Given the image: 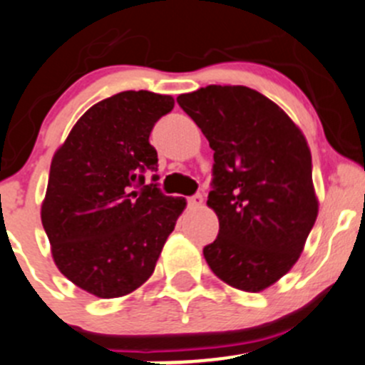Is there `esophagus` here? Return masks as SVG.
<instances>
[{
	"label": "esophagus",
	"instance_id": "obj_1",
	"mask_svg": "<svg viewBox=\"0 0 365 365\" xmlns=\"http://www.w3.org/2000/svg\"><path fill=\"white\" fill-rule=\"evenodd\" d=\"M202 204H204V197L202 195H193V197L187 198V207L198 209L202 207Z\"/></svg>",
	"mask_w": 365,
	"mask_h": 365
}]
</instances>
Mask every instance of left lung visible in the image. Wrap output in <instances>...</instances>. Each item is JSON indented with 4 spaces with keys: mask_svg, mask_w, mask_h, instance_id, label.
<instances>
[{
    "mask_svg": "<svg viewBox=\"0 0 365 365\" xmlns=\"http://www.w3.org/2000/svg\"><path fill=\"white\" fill-rule=\"evenodd\" d=\"M178 103L215 150L207 205L220 230L205 261L236 289H268L297 264L319 209L304 133L248 86L209 85Z\"/></svg>",
    "mask_w": 365,
    "mask_h": 365,
    "instance_id": "left-lung-1",
    "label": "left lung"
}]
</instances>
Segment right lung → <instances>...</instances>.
<instances>
[{"mask_svg": "<svg viewBox=\"0 0 365 365\" xmlns=\"http://www.w3.org/2000/svg\"><path fill=\"white\" fill-rule=\"evenodd\" d=\"M174 97L128 90L93 104L56 149L41 218L56 268L97 298L138 289L186 207L143 172L158 170L149 143ZM154 175L153 181H156Z\"/></svg>", "mask_w": 365, "mask_h": 365, "instance_id": "obj_1", "label": "right lung"}]
</instances>
